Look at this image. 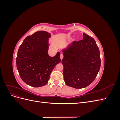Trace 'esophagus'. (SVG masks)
I'll use <instances>...</instances> for the list:
<instances>
[{
	"label": "esophagus",
	"mask_w": 120,
	"mask_h": 120,
	"mask_svg": "<svg viewBox=\"0 0 120 120\" xmlns=\"http://www.w3.org/2000/svg\"><path fill=\"white\" fill-rule=\"evenodd\" d=\"M63 57H64V55H63V54L61 53H60V58L61 60L63 59Z\"/></svg>",
	"instance_id": "1"
}]
</instances>
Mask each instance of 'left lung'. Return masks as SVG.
I'll use <instances>...</instances> for the list:
<instances>
[{"label": "left lung", "mask_w": 120, "mask_h": 120, "mask_svg": "<svg viewBox=\"0 0 120 120\" xmlns=\"http://www.w3.org/2000/svg\"><path fill=\"white\" fill-rule=\"evenodd\" d=\"M82 38L73 41L62 50L64 82L75 89L90 85L101 67L100 52L95 39L86 34H83Z\"/></svg>", "instance_id": "1"}]
</instances>
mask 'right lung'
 <instances>
[{"mask_svg":"<svg viewBox=\"0 0 120 120\" xmlns=\"http://www.w3.org/2000/svg\"><path fill=\"white\" fill-rule=\"evenodd\" d=\"M50 34L45 31L35 32L24 39L18 50L16 67L22 80L33 87L48 82L50 75L61 61L60 52L51 57L48 54Z\"/></svg>","mask_w":120,"mask_h":120,"instance_id":"1","label":"right lung"}]
</instances>
